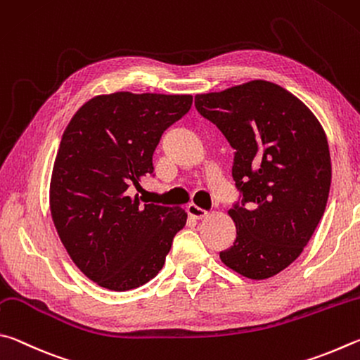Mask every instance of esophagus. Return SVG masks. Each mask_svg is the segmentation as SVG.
I'll list each match as a JSON object with an SVG mask.
<instances>
[{"mask_svg":"<svg viewBox=\"0 0 360 360\" xmlns=\"http://www.w3.org/2000/svg\"><path fill=\"white\" fill-rule=\"evenodd\" d=\"M186 213H188V217H191L193 219H202L204 217H207V210L200 209V207L194 205V204H190L186 207Z\"/></svg>","mask_w":360,"mask_h":360,"instance_id":"1","label":"esophagus"}]
</instances>
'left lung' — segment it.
<instances>
[{
	"instance_id": "obj_1",
	"label": "left lung",
	"mask_w": 360,
	"mask_h": 360,
	"mask_svg": "<svg viewBox=\"0 0 360 360\" xmlns=\"http://www.w3.org/2000/svg\"><path fill=\"white\" fill-rule=\"evenodd\" d=\"M194 105L234 148L237 236L219 257L248 278L274 276L297 259L324 215L332 167L323 126L266 80L198 94Z\"/></svg>"
}]
</instances>
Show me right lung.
<instances>
[{
    "label": "right lung",
    "instance_id": "add662e5",
    "mask_svg": "<svg viewBox=\"0 0 360 360\" xmlns=\"http://www.w3.org/2000/svg\"><path fill=\"white\" fill-rule=\"evenodd\" d=\"M191 104L190 94H103L82 105L63 132L50 210L71 259L99 286L145 285L185 226L184 209L142 205L129 188L153 175L156 145Z\"/></svg>",
    "mask_w": 360,
    "mask_h": 360
}]
</instances>
